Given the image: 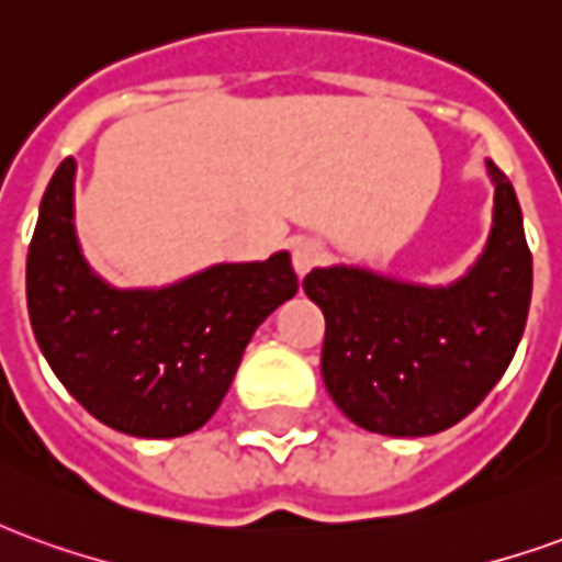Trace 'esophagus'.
Returning a JSON list of instances; mask_svg holds the SVG:
<instances>
[{
  "label": "esophagus",
  "instance_id": "34e87169",
  "mask_svg": "<svg viewBox=\"0 0 562 562\" xmlns=\"http://www.w3.org/2000/svg\"><path fill=\"white\" fill-rule=\"evenodd\" d=\"M318 258H322V244H318V240H313V237H301V240H294L292 265L297 277H306L310 270L316 268Z\"/></svg>",
  "mask_w": 562,
  "mask_h": 562
}]
</instances>
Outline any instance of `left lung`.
Here are the masks:
<instances>
[{
    "label": "left lung",
    "instance_id": "8db88e82",
    "mask_svg": "<svg viewBox=\"0 0 562 562\" xmlns=\"http://www.w3.org/2000/svg\"><path fill=\"white\" fill-rule=\"evenodd\" d=\"M484 165L494 183L491 232L454 282L424 285L358 265L306 273V297L325 313V389L364 430H446L487 397L518 349L532 256L515 189L494 161Z\"/></svg>",
    "mask_w": 562,
    "mask_h": 562
}]
</instances>
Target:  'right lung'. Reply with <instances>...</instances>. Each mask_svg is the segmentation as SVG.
<instances>
[{"instance_id":"add662e5","label":"right lung","mask_w":562,"mask_h":562,"mask_svg":"<svg viewBox=\"0 0 562 562\" xmlns=\"http://www.w3.org/2000/svg\"><path fill=\"white\" fill-rule=\"evenodd\" d=\"M75 171L47 183L26 256L32 334L68 394L108 427L140 439L198 430L220 409L246 342L297 292L289 252L222 261L159 289H116L80 249Z\"/></svg>"}]
</instances>
